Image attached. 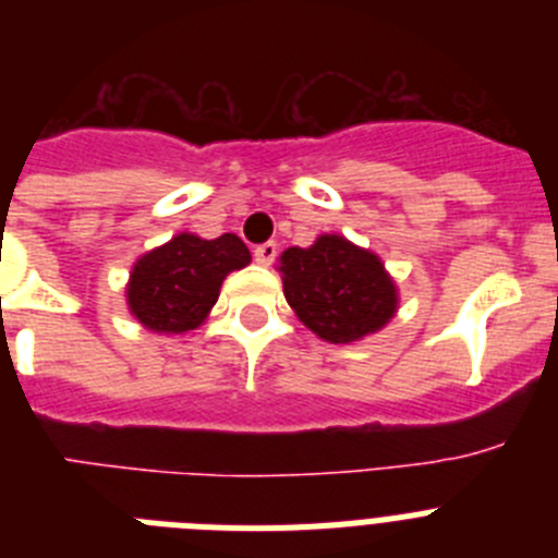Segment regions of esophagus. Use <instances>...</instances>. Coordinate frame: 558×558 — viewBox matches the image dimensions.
<instances>
[{"instance_id":"obj_1","label":"esophagus","mask_w":558,"mask_h":558,"mask_svg":"<svg viewBox=\"0 0 558 558\" xmlns=\"http://www.w3.org/2000/svg\"><path fill=\"white\" fill-rule=\"evenodd\" d=\"M254 259L259 265H270L276 259V243H263L254 248Z\"/></svg>"}]
</instances>
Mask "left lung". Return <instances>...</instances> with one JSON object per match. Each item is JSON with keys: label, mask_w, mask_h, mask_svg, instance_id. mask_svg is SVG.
<instances>
[{"label": "left lung", "mask_w": 558, "mask_h": 558, "mask_svg": "<svg viewBox=\"0 0 558 558\" xmlns=\"http://www.w3.org/2000/svg\"><path fill=\"white\" fill-rule=\"evenodd\" d=\"M279 274L299 322L329 343L366 338L397 313V284L386 265L347 236L322 234L310 248H288Z\"/></svg>", "instance_id": "1"}]
</instances>
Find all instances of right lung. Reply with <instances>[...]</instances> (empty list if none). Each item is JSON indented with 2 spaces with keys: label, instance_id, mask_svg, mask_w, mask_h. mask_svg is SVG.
Listing matches in <instances>:
<instances>
[{
  "label": "right lung",
  "instance_id": "add662e5",
  "mask_svg": "<svg viewBox=\"0 0 558 558\" xmlns=\"http://www.w3.org/2000/svg\"><path fill=\"white\" fill-rule=\"evenodd\" d=\"M248 263V248L236 234L204 240L181 231L136 259L125 288L128 310L150 332H190L215 307L226 276Z\"/></svg>",
  "mask_w": 558,
  "mask_h": 558
}]
</instances>
